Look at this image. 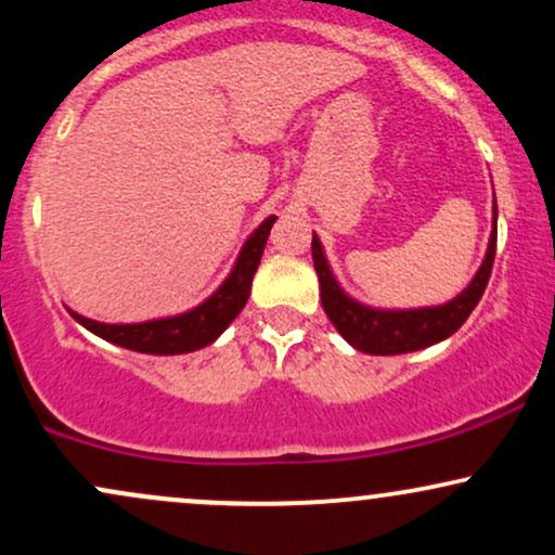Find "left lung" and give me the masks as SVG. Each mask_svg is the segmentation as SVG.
<instances>
[{"instance_id":"left-lung-1","label":"left lung","mask_w":555,"mask_h":555,"mask_svg":"<svg viewBox=\"0 0 555 555\" xmlns=\"http://www.w3.org/2000/svg\"><path fill=\"white\" fill-rule=\"evenodd\" d=\"M495 221H499V206H495L493 195V229H490L488 250L480 269L454 299L443 305H430V308H373V305L347 295L339 279L331 271L321 237L313 232V263L328 321L344 339L365 354H406L449 339L454 331L462 328L488 286L495 258Z\"/></svg>"}]
</instances>
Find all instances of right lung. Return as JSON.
Here are the masks:
<instances>
[{"label":"right lung","instance_id":"obj_1","mask_svg":"<svg viewBox=\"0 0 555 555\" xmlns=\"http://www.w3.org/2000/svg\"><path fill=\"white\" fill-rule=\"evenodd\" d=\"M273 221H276V216H269V219H263V224L253 229V234L240 247V256L234 260L232 271L227 273L224 282L219 284V289L211 292L195 308L184 310V313L151 318V321L140 323H101L67 308L69 315L82 328L91 331V334L101 336L104 341L117 344V347L132 349V352L188 354L195 352V349L208 347V344H214L224 334L229 323L245 308L247 297H250L253 276L258 271Z\"/></svg>","mask_w":555,"mask_h":555}]
</instances>
